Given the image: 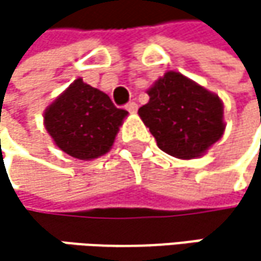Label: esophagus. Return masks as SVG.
Masks as SVG:
<instances>
[{
    "label": "esophagus",
    "mask_w": 261,
    "mask_h": 261,
    "mask_svg": "<svg viewBox=\"0 0 261 261\" xmlns=\"http://www.w3.org/2000/svg\"><path fill=\"white\" fill-rule=\"evenodd\" d=\"M125 109H127L130 113H136V112H137V104H136L134 101H133V102H128V104L125 106Z\"/></svg>",
    "instance_id": "obj_1"
}]
</instances>
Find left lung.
<instances>
[{"mask_svg":"<svg viewBox=\"0 0 261 261\" xmlns=\"http://www.w3.org/2000/svg\"><path fill=\"white\" fill-rule=\"evenodd\" d=\"M146 92L149 101L139 109V116L166 154L198 159L224 136L222 99L196 81L168 71Z\"/></svg>","mask_w":261,"mask_h":261,"instance_id":"1","label":"left lung"}]
</instances>
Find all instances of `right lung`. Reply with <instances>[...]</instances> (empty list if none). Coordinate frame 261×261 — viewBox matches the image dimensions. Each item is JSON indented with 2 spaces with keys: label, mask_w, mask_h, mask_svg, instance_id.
Wrapping results in <instances>:
<instances>
[{
  "label": "right lung",
  "mask_w": 261,
  "mask_h": 261,
  "mask_svg": "<svg viewBox=\"0 0 261 261\" xmlns=\"http://www.w3.org/2000/svg\"><path fill=\"white\" fill-rule=\"evenodd\" d=\"M127 116L128 112L116 109L107 93L79 77L45 109L43 125L65 154L93 160L112 149Z\"/></svg>",
  "instance_id": "obj_1"
}]
</instances>
